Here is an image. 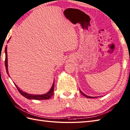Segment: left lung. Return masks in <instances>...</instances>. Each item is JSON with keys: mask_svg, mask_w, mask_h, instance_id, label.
<instances>
[{"mask_svg": "<svg viewBox=\"0 0 130 130\" xmlns=\"http://www.w3.org/2000/svg\"><path fill=\"white\" fill-rule=\"evenodd\" d=\"M80 93L82 94L84 96H86V97L87 98H96V97H93V96H88V95H85V94H84L82 92V91L81 90H80Z\"/></svg>", "mask_w": 130, "mask_h": 130, "instance_id": "8db88e82", "label": "left lung"}]
</instances>
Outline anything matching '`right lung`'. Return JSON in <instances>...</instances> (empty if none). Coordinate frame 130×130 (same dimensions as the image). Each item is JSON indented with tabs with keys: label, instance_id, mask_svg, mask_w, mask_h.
<instances>
[{
	"label": "right lung",
	"instance_id": "right-lung-1",
	"mask_svg": "<svg viewBox=\"0 0 130 130\" xmlns=\"http://www.w3.org/2000/svg\"><path fill=\"white\" fill-rule=\"evenodd\" d=\"M10 40V38L9 40ZM5 69H6V71L7 73L8 74V75L9 76V73H8V57H7V47H5ZM14 85H15L16 88H17L18 90L19 91V92L22 95H23L24 97L30 99H36V100H46V99H48L50 98L51 96L53 95L54 94V83L52 85V87L50 90L49 92H48L46 94H44L42 95H34V94H28L26 92H23L22 90H21L20 89H19V87L17 86V85H15L14 83Z\"/></svg>",
	"mask_w": 130,
	"mask_h": 130
}]
</instances>
